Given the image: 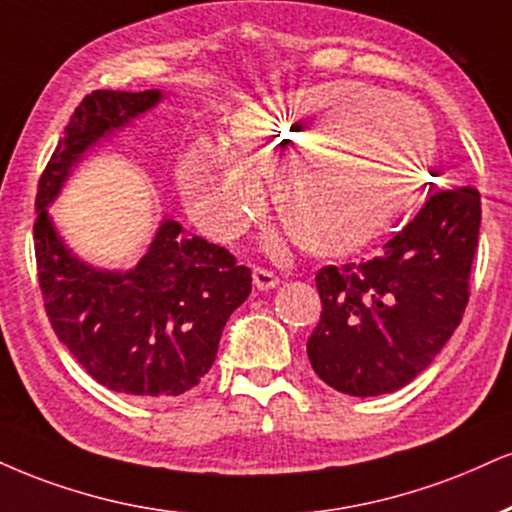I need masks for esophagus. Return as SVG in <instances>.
Listing matches in <instances>:
<instances>
[{
    "mask_svg": "<svg viewBox=\"0 0 512 512\" xmlns=\"http://www.w3.org/2000/svg\"><path fill=\"white\" fill-rule=\"evenodd\" d=\"M252 281H255L257 291H272V288L279 286V276L269 269H252Z\"/></svg>",
    "mask_w": 512,
    "mask_h": 512,
    "instance_id": "1",
    "label": "esophagus"
}]
</instances>
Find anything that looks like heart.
I'll return each mask as SVG.
<instances>
[{
	"instance_id": "obj_1",
	"label": "heart",
	"mask_w": 512,
	"mask_h": 512,
	"mask_svg": "<svg viewBox=\"0 0 512 512\" xmlns=\"http://www.w3.org/2000/svg\"><path fill=\"white\" fill-rule=\"evenodd\" d=\"M233 152L195 143L176 162L190 219L229 243L262 209V178L300 248L343 257L391 231L420 197L436 133L420 104L357 83H324L245 104Z\"/></svg>"
}]
</instances>
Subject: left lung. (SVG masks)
Returning <instances> with one entry per match:
<instances>
[{
    "label": "left lung",
    "instance_id": "obj_1",
    "mask_svg": "<svg viewBox=\"0 0 512 512\" xmlns=\"http://www.w3.org/2000/svg\"><path fill=\"white\" fill-rule=\"evenodd\" d=\"M477 188L439 190L379 257L317 274L322 319L307 357L331 389L393 393L432 365L463 319L477 250Z\"/></svg>",
    "mask_w": 512,
    "mask_h": 512
}]
</instances>
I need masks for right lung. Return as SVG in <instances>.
Instances as JSON below:
<instances>
[{
  "mask_svg": "<svg viewBox=\"0 0 512 512\" xmlns=\"http://www.w3.org/2000/svg\"><path fill=\"white\" fill-rule=\"evenodd\" d=\"M162 100L159 90H97L78 104L40 176L33 231L42 298L59 341L107 389L166 400L209 372L231 312L252 291L250 269L171 217L159 221L135 267L102 269L80 260L49 214L85 155Z\"/></svg>",
  "mask_w": 512,
  "mask_h": 512,
  "instance_id": "obj_1",
  "label": "right lung"
}]
</instances>
